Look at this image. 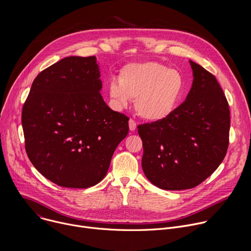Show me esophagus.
Instances as JSON below:
<instances>
[{"label":"esophagus","mask_w":251,"mask_h":251,"mask_svg":"<svg viewBox=\"0 0 251 251\" xmlns=\"http://www.w3.org/2000/svg\"><path fill=\"white\" fill-rule=\"evenodd\" d=\"M136 128H137L136 122H135L134 120L130 119V120H129V129H130V131H135Z\"/></svg>","instance_id":"34e87169"}]
</instances>
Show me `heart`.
Returning a JSON list of instances; mask_svg holds the SVG:
<instances>
[{"label":"heart","mask_w":251,"mask_h":251,"mask_svg":"<svg viewBox=\"0 0 251 251\" xmlns=\"http://www.w3.org/2000/svg\"><path fill=\"white\" fill-rule=\"evenodd\" d=\"M184 91L182 75L175 69L147 61L126 65L120 78H112L108 93L113 107L122 110L135 99L140 117L150 122L169 118L178 105Z\"/></svg>","instance_id":"b5f03b06"}]
</instances>
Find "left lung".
Returning <instances> with one entry per match:
<instances>
[{"label":"left lung","mask_w":251,"mask_h":251,"mask_svg":"<svg viewBox=\"0 0 251 251\" xmlns=\"http://www.w3.org/2000/svg\"><path fill=\"white\" fill-rule=\"evenodd\" d=\"M193 84L186 100L166 120L138 126L148 180L167 191L197 187L226 157L229 108L217 78L190 60Z\"/></svg>","instance_id":"8db88e82"}]
</instances>
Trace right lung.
<instances>
[{"label": "right lung", "instance_id": "obj_1", "mask_svg": "<svg viewBox=\"0 0 251 251\" xmlns=\"http://www.w3.org/2000/svg\"><path fill=\"white\" fill-rule=\"evenodd\" d=\"M95 56L65 57L35 77L24 104L25 151L33 167L60 187L86 189L102 181L129 118L101 96Z\"/></svg>", "mask_w": 251, "mask_h": 251}]
</instances>
